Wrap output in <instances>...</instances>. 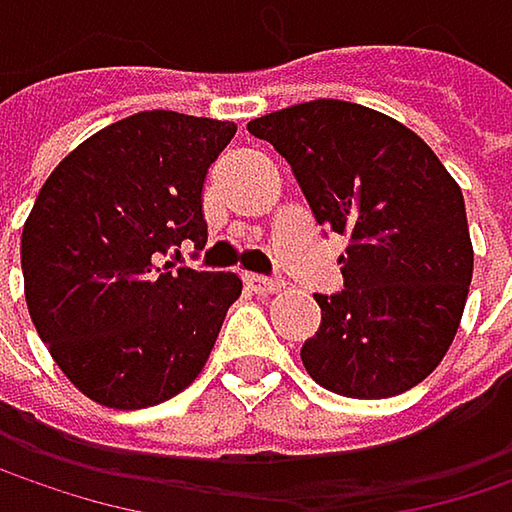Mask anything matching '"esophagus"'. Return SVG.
<instances>
[{"mask_svg": "<svg viewBox=\"0 0 512 512\" xmlns=\"http://www.w3.org/2000/svg\"><path fill=\"white\" fill-rule=\"evenodd\" d=\"M246 284H249L255 293H260V296H269V293H278V290H281V284H278L275 278L255 275V272H249V275H246Z\"/></svg>", "mask_w": 512, "mask_h": 512, "instance_id": "34e87169", "label": "esophagus"}]
</instances>
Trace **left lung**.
I'll return each instance as SVG.
<instances>
[{"label":"left lung","mask_w":512,"mask_h":512,"mask_svg":"<svg viewBox=\"0 0 512 512\" xmlns=\"http://www.w3.org/2000/svg\"><path fill=\"white\" fill-rule=\"evenodd\" d=\"M249 133L290 162L317 225L350 240L344 290L314 296L323 320L305 370L356 400L415 388L448 353L471 284L457 180L409 127L347 100L269 112Z\"/></svg>","instance_id":"1"}]
</instances>
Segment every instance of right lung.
<instances>
[{
    "label": "right lung",
    "instance_id": "1",
    "mask_svg": "<svg viewBox=\"0 0 512 512\" xmlns=\"http://www.w3.org/2000/svg\"><path fill=\"white\" fill-rule=\"evenodd\" d=\"M237 127L139 112L94 133L41 186L23 228L32 323L64 376L94 403L145 409L204 367L243 281L177 266L204 249V180Z\"/></svg>",
    "mask_w": 512,
    "mask_h": 512
}]
</instances>
